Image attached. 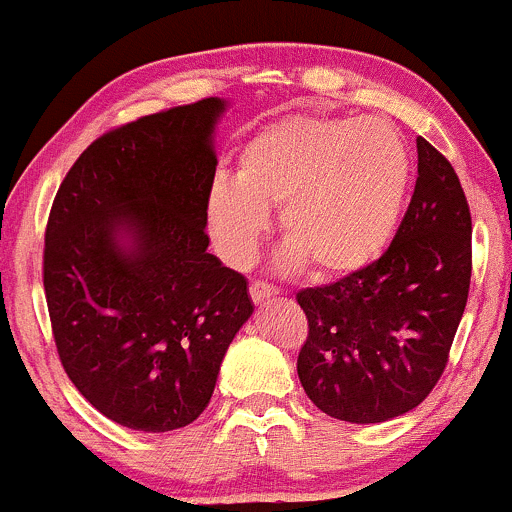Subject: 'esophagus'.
<instances>
[{
	"label": "esophagus",
	"mask_w": 512,
	"mask_h": 512,
	"mask_svg": "<svg viewBox=\"0 0 512 512\" xmlns=\"http://www.w3.org/2000/svg\"><path fill=\"white\" fill-rule=\"evenodd\" d=\"M249 295H251V300H254V303H266V300L276 298L278 291L271 286V283L254 281V283H251V286H249Z\"/></svg>",
	"instance_id": "obj_1"
}]
</instances>
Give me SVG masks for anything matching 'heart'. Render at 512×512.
Returning a JSON list of instances; mask_svg holds the SVG:
<instances>
[{
    "label": "heart",
    "mask_w": 512,
    "mask_h": 512,
    "mask_svg": "<svg viewBox=\"0 0 512 512\" xmlns=\"http://www.w3.org/2000/svg\"><path fill=\"white\" fill-rule=\"evenodd\" d=\"M412 187V157L384 120L288 115L241 147L234 182L207 194L219 254L246 266L271 209L288 241L286 263L320 281L355 276L392 244Z\"/></svg>",
    "instance_id": "1"
}]
</instances>
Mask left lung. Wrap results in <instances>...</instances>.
Wrapping results in <instances>:
<instances>
[{"label":"left lung","mask_w":512,"mask_h":512,"mask_svg":"<svg viewBox=\"0 0 512 512\" xmlns=\"http://www.w3.org/2000/svg\"><path fill=\"white\" fill-rule=\"evenodd\" d=\"M419 177L372 266L295 295L308 318L298 377L333 419L379 424L419 407L449 362L471 288V209L451 162L416 138Z\"/></svg>","instance_id":"obj_1"}]
</instances>
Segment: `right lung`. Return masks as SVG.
<instances>
[{
  "instance_id": "right-lung-1",
  "label": "right lung",
  "mask_w": 512,
  "mask_h": 512,
  "mask_svg": "<svg viewBox=\"0 0 512 512\" xmlns=\"http://www.w3.org/2000/svg\"><path fill=\"white\" fill-rule=\"evenodd\" d=\"M221 113L224 100L204 98L108 130L51 204L44 291L61 365L135 431L192 424L254 313L246 278L207 251Z\"/></svg>"
}]
</instances>
